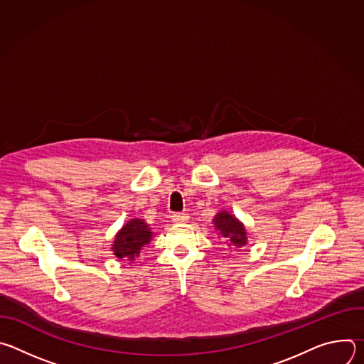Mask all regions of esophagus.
I'll return each mask as SVG.
<instances>
[{
	"label": "esophagus",
	"mask_w": 364,
	"mask_h": 364,
	"mask_svg": "<svg viewBox=\"0 0 364 364\" xmlns=\"http://www.w3.org/2000/svg\"><path fill=\"white\" fill-rule=\"evenodd\" d=\"M171 218H173L174 223H186L188 220V215L187 213H174Z\"/></svg>",
	"instance_id": "1"
}]
</instances>
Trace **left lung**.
<instances>
[{
	"mask_svg": "<svg viewBox=\"0 0 364 364\" xmlns=\"http://www.w3.org/2000/svg\"><path fill=\"white\" fill-rule=\"evenodd\" d=\"M213 223L216 226V230L220 233V236L226 239V243L229 247L232 246L240 247L246 245L247 236H246V229L243 223L229 212H219L215 216Z\"/></svg>",
	"mask_w": 364,
	"mask_h": 364,
	"instance_id": "obj_1",
	"label": "left lung"
}]
</instances>
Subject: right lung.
Segmentation results:
<instances>
[{"instance_id":"obj_1","label":"right lung","mask_w":364,"mask_h":364,"mask_svg":"<svg viewBox=\"0 0 364 364\" xmlns=\"http://www.w3.org/2000/svg\"><path fill=\"white\" fill-rule=\"evenodd\" d=\"M152 236L154 233L142 219H131L115 236L112 245L114 255L119 259L127 257L128 261H132L141 249L151 242Z\"/></svg>"}]
</instances>
